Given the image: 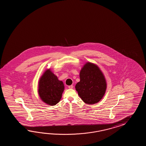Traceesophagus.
Here are the masks:
<instances>
[{
    "label": "esophagus",
    "instance_id": "1",
    "mask_svg": "<svg viewBox=\"0 0 146 146\" xmlns=\"http://www.w3.org/2000/svg\"><path fill=\"white\" fill-rule=\"evenodd\" d=\"M73 87H74V86L72 85H71V86H69L68 88L69 89H72Z\"/></svg>",
    "mask_w": 146,
    "mask_h": 146
}]
</instances>
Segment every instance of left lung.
<instances>
[{
  "label": "left lung",
  "mask_w": 146,
  "mask_h": 146,
  "mask_svg": "<svg viewBox=\"0 0 146 146\" xmlns=\"http://www.w3.org/2000/svg\"><path fill=\"white\" fill-rule=\"evenodd\" d=\"M80 80L75 88L84 102L93 104L99 102L106 93L107 87L104 76L98 66L87 62L80 72Z\"/></svg>",
  "instance_id": "obj_1"
}]
</instances>
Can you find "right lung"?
I'll return each mask as SVG.
<instances>
[{
    "instance_id": "1",
    "label": "right lung",
    "mask_w": 146,
    "mask_h": 146,
    "mask_svg": "<svg viewBox=\"0 0 146 146\" xmlns=\"http://www.w3.org/2000/svg\"><path fill=\"white\" fill-rule=\"evenodd\" d=\"M64 90L62 81L58 79L52 71L47 69L38 82V93L43 102L50 106H55L59 102Z\"/></svg>"
}]
</instances>
